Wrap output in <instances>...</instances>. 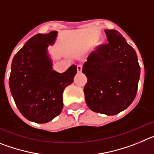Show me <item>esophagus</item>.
I'll return each mask as SVG.
<instances>
[{
  "instance_id": "1",
  "label": "esophagus",
  "mask_w": 154,
  "mask_h": 154,
  "mask_svg": "<svg viewBox=\"0 0 154 154\" xmlns=\"http://www.w3.org/2000/svg\"><path fill=\"white\" fill-rule=\"evenodd\" d=\"M82 70V65H77V71H78V72H81Z\"/></svg>"
}]
</instances>
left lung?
Returning <instances> with one entry per match:
<instances>
[{
  "label": "left lung",
  "instance_id": "1",
  "mask_svg": "<svg viewBox=\"0 0 154 154\" xmlns=\"http://www.w3.org/2000/svg\"><path fill=\"white\" fill-rule=\"evenodd\" d=\"M109 43L98 46L82 69L87 82L84 93L93 112L116 115L135 99L140 75L135 50L119 31L106 30Z\"/></svg>",
  "mask_w": 154,
  "mask_h": 154
}]
</instances>
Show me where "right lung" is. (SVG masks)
Instances as JSON below:
<instances>
[{
	"instance_id": "right-lung-1",
	"label": "right lung",
	"mask_w": 154,
	"mask_h": 154,
	"mask_svg": "<svg viewBox=\"0 0 154 154\" xmlns=\"http://www.w3.org/2000/svg\"><path fill=\"white\" fill-rule=\"evenodd\" d=\"M57 31L38 34L17 52L11 63L9 85L14 103L27 119L45 123L62 112V94L73 82L77 67L73 65L64 73L52 70L47 48L55 40Z\"/></svg>"
}]
</instances>
